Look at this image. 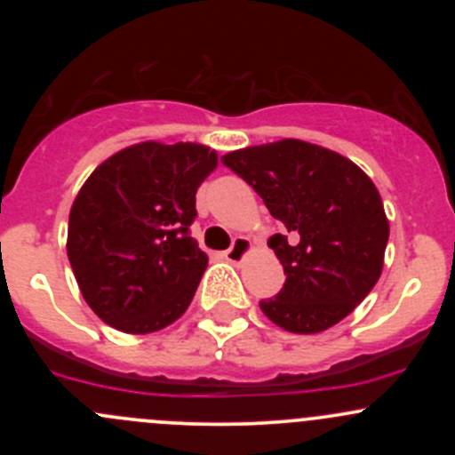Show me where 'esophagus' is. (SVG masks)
Listing matches in <instances>:
<instances>
[{
  "label": "esophagus",
  "mask_w": 455,
  "mask_h": 455,
  "mask_svg": "<svg viewBox=\"0 0 455 455\" xmlns=\"http://www.w3.org/2000/svg\"><path fill=\"white\" fill-rule=\"evenodd\" d=\"M251 249H253V244H251L249 237L240 235V237H235V240H233L231 249L224 253V257H227V261H231V264H240V261H244L246 257H249Z\"/></svg>",
  "instance_id": "obj_1"
}]
</instances>
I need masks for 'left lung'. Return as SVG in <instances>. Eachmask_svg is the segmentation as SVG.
<instances>
[{
    "label": "left lung",
    "instance_id": "8db88e82",
    "mask_svg": "<svg viewBox=\"0 0 455 455\" xmlns=\"http://www.w3.org/2000/svg\"><path fill=\"white\" fill-rule=\"evenodd\" d=\"M222 163L286 228L268 240L286 282L275 299L259 301L261 313L295 334L323 332L346 319L379 282L389 237L368 173L337 151L297 139L244 147Z\"/></svg>",
    "mask_w": 455,
    "mask_h": 455
}]
</instances>
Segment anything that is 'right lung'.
I'll return each mask as SVG.
<instances>
[{
    "label": "right lung",
    "mask_w": 455,
    "mask_h": 455,
    "mask_svg": "<svg viewBox=\"0 0 455 455\" xmlns=\"http://www.w3.org/2000/svg\"><path fill=\"white\" fill-rule=\"evenodd\" d=\"M218 167L198 142H136L109 156L70 209L68 259L100 321L149 334L180 319L209 257L189 235L196 191Z\"/></svg>",
    "instance_id": "add662e5"
}]
</instances>
